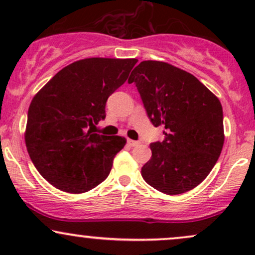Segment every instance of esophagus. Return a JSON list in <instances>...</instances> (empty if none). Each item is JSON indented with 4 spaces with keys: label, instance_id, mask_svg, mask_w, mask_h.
<instances>
[{
    "label": "esophagus",
    "instance_id": "1",
    "mask_svg": "<svg viewBox=\"0 0 255 255\" xmlns=\"http://www.w3.org/2000/svg\"><path fill=\"white\" fill-rule=\"evenodd\" d=\"M127 144H128V146H130V147H133V146H136L137 144H139V142L135 141V140L128 139V140H127Z\"/></svg>",
    "mask_w": 255,
    "mask_h": 255
}]
</instances>
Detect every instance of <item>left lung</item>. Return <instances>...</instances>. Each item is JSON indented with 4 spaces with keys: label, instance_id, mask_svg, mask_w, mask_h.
I'll return each instance as SVG.
<instances>
[{
    "label": "left lung",
    "instance_id": "left-lung-1",
    "mask_svg": "<svg viewBox=\"0 0 255 255\" xmlns=\"http://www.w3.org/2000/svg\"><path fill=\"white\" fill-rule=\"evenodd\" d=\"M154 127L165 140L150 145L152 157L141 168L144 180L168 195L199 186L217 163L224 144L219 99L191 73L162 61H142L131 72Z\"/></svg>",
    "mask_w": 255,
    "mask_h": 255
}]
</instances>
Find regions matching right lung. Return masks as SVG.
Masks as SVG:
<instances>
[{"mask_svg": "<svg viewBox=\"0 0 255 255\" xmlns=\"http://www.w3.org/2000/svg\"><path fill=\"white\" fill-rule=\"evenodd\" d=\"M136 58L90 57L50 79L32 99L25 142L39 174L62 192H89L108 177L126 137L92 128L105 118V103L125 84Z\"/></svg>", "mask_w": 255, "mask_h": 255, "instance_id": "right-lung-1", "label": "right lung"}]
</instances>
